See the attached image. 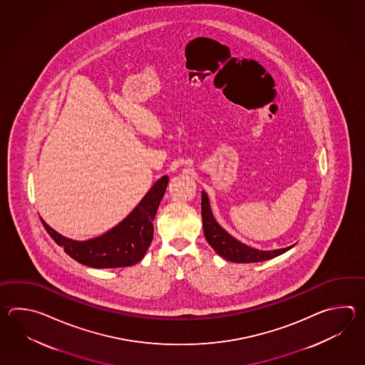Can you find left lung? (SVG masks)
Returning <instances> with one entry per match:
<instances>
[{
  "mask_svg": "<svg viewBox=\"0 0 365 365\" xmlns=\"http://www.w3.org/2000/svg\"><path fill=\"white\" fill-rule=\"evenodd\" d=\"M202 222H203V233L210 245L214 248L217 255L223 257L231 262L237 264H250V262H259L266 261L274 257L279 256L282 253L287 252L288 248L277 249V250H258L250 248L248 245L242 244L240 241L233 239L231 235L225 232V230L217 225L212 217V212L210 209L209 198L207 194L202 192Z\"/></svg>",
  "mask_w": 365,
  "mask_h": 365,
  "instance_id": "obj_1",
  "label": "left lung"
}]
</instances>
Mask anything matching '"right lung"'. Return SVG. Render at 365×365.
<instances>
[{"label": "right lung", "instance_id": "add662e5", "mask_svg": "<svg viewBox=\"0 0 365 365\" xmlns=\"http://www.w3.org/2000/svg\"><path fill=\"white\" fill-rule=\"evenodd\" d=\"M167 184V176L158 180L138 206L120 225L93 240H70L56 232L43 219L41 223L56 244L79 264L96 269L132 266L143 258L153 241V220Z\"/></svg>", "mask_w": 365, "mask_h": 365}]
</instances>
